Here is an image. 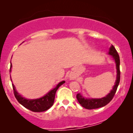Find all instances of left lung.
Segmentation results:
<instances>
[{
    "instance_id": "obj_1",
    "label": "left lung",
    "mask_w": 133,
    "mask_h": 133,
    "mask_svg": "<svg viewBox=\"0 0 133 133\" xmlns=\"http://www.w3.org/2000/svg\"><path fill=\"white\" fill-rule=\"evenodd\" d=\"M109 54L113 56L114 60H115L116 63V69H117V79L116 81V84L113 87V89L111 90V92L107 95L106 97H103L101 99H85L83 96H82L80 94H77L76 95L77 101L82 107L88 109H97V108H101L106 105L108 104L112 98L114 97L115 95L116 92L117 87H118L120 81V59L118 53L116 50L115 47L113 45L109 49Z\"/></svg>"
}]
</instances>
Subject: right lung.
<instances>
[{
    "instance_id": "right-lung-1",
    "label": "right lung",
    "mask_w": 133,
    "mask_h": 133,
    "mask_svg": "<svg viewBox=\"0 0 133 133\" xmlns=\"http://www.w3.org/2000/svg\"><path fill=\"white\" fill-rule=\"evenodd\" d=\"M11 68L12 64L10 65V71L11 69ZM64 82V81L59 82L56 86V88L47 93L46 95L44 96V97H41V98L37 99H26L24 98V97H22V96L18 94L16 89H15V87L14 86L13 84L12 88L15 97H16V99L17 100V101L21 104H22L25 108L33 111V112H39L47 111V109H49L52 106L53 104H54L56 91H57L58 88L61 86L62 84H63Z\"/></svg>"
}]
</instances>
